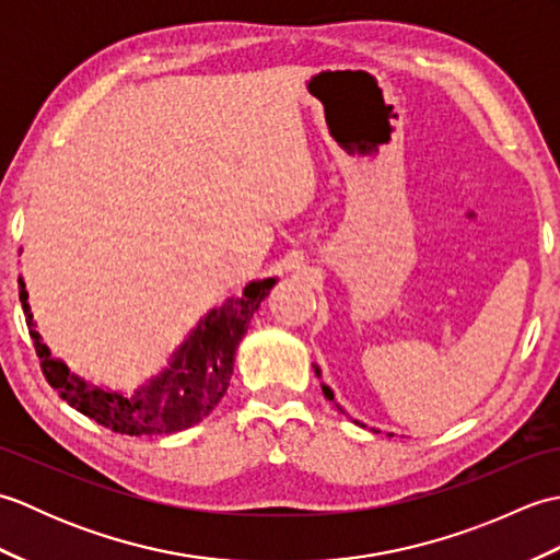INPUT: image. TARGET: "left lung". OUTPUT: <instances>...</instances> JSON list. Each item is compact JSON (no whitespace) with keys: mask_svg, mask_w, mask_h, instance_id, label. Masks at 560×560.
<instances>
[{"mask_svg":"<svg viewBox=\"0 0 560 560\" xmlns=\"http://www.w3.org/2000/svg\"><path fill=\"white\" fill-rule=\"evenodd\" d=\"M313 368H315V375L319 377V368H317V365H313ZM323 392H325V397H327L329 401H335V392H331V389H329L325 383H323ZM335 404H337V401H335ZM337 409H339V411H343V409L339 407V404H337ZM355 423H359V421H355ZM389 435H392V433H389Z\"/></svg>","mask_w":560,"mask_h":560,"instance_id":"left-lung-1","label":"left lung"}]
</instances>
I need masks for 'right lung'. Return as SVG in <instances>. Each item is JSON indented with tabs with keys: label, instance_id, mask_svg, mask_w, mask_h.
Wrapping results in <instances>:
<instances>
[{
	"label": "right lung",
	"instance_id": "1",
	"mask_svg": "<svg viewBox=\"0 0 560 560\" xmlns=\"http://www.w3.org/2000/svg\"><path fill=\"white\" fill-rule=\"evenodd\" d=\"M19 299L33 347L38 351L43 375L59 392V397L115 433L168 435L207 419L223 399L233 375L237 343L243 341L249 319L277 279L249 281L241 299L231 295L225 303L213 305L173 351L168 365L159 375L149 377L144 385H139L132 395L91 385L71 373L65 361L55 359L35 331L26 283L23 279H19Z\"/></svg>",
	"mask_w": 560,
	"mask_h": 560
}]
</instances>
